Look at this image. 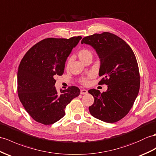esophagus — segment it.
I'll list each match as a JSON object with an SVG mask.
<instances>
[{
    "label": "esophagus",
    "mask_w": 156,
    "mask_h": 156,
    "mask_svg": "<svg viewBox=\"0 0 156 156\" xmlns=\"http://www.w3.org/2000/svg\"><path fill=\"white\" fill-rule=\"evenodd\" d=\"M88 93V91H87V90L86 89H81V94H86Z\"/></svg>",
    "instance_id": "esophagus-1"
}]
</instances>
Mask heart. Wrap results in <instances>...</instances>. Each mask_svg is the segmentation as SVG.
I'll list each match as a JSON object with an SVG mask.
<instances>
[{
    "label": "heart",
    "instance_id": "1",
    "mask_svg": "<svg viewBox=\"0 0 156 156\" xmlns=\"http://www.w3.org/2000/svg\"><path fill=\"white\" fill-rule=\"evenodd\" d=\"M77 55L78 57V58L80 59L81 62L85 63L87 59L93 58V53L88 48H82L81 49H79V50L77 51ZM70 63H71V59H69L67 62V66L69 67ZM92 77H93V74L89 73L87 77H83L81 79V81L83 84L87 85V83H89V79Z\"/></svg>",
    "mask_w": 156,
    "mask_h": 156
}]
</instances>
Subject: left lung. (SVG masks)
I'll list each match as a JSON object with an SVG mask.
<instances>
[{
	"mask_svg": "<svg viewBox=\"0 0 156 156\" xmlns=\"http://www.w3.org/2000/svg\"><path fill=\"white\" fill-rule=\"evenodd\" d=\"M81 44L90 45L100 58L98 84L108 85L106 92L89 90L94 100L89 107L90 115L108 123L126 116L137 97L140 85L138 65L132 49L125 41L110 32L83 37Z\"/></svg>",
	"mask_w": 156,
	"mask_h": 156,
	"instance_id": "8db88e82",
	"label": "left lung"
}]
</instances>
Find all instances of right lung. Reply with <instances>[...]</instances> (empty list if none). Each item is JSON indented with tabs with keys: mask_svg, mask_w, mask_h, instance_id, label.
<instances>
[{
	"mask_svg": "<svg viewBox=\"0 0 156 156\" xmlns=\"http://www.w3.org/2000/svg\"><path fill=\"white\" fill-rule=\"evenodd\" d=\"M82 38L49 37L39 41L26 52L18 67V94L25 110L36 122L52 124L65 115V108L80 94L71 86L58 93L56 75L63 73L67 57Z\"/></svg>",
	"mask_w": 156,
	"mask_h": 156,
	"instance_id": "obj_1",
	"label": "right lung"
}]
</instances>
